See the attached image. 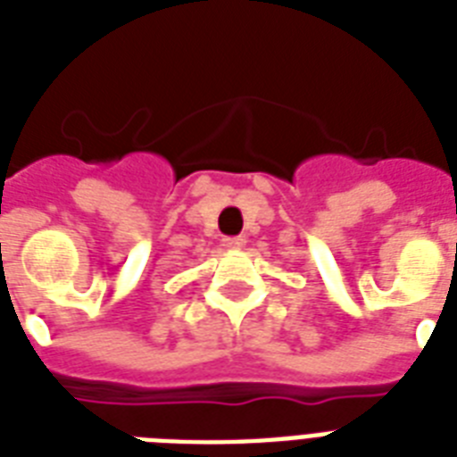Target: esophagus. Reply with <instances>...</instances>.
Instances as JSON below:
<instances>
[{"label":"esophagus","mask_w":457,"mask_h":457,"mask_svg":"<svg viewBox=\"0 0 457 457\" xmlns=\"http://www.w3.org/2000/svg\"><path fill=\"white\" fill-rule=\"evenodd\" d=\"M222 246H225V249H228V251L242 249L244 239H242V237H228V239H222Z\"/></svg>","instance_id":"34e87169"}]
</instances>
